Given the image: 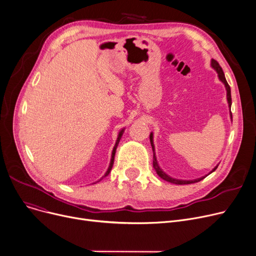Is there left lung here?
I'll list each match as a JSON object with an SVG mask.
<instances>
[{
    "label": "left lung",
    "instance_id": "left-lung-1",
    "mask_svg": "<svg viewBox=\"0 0 256 256\" xmlns=\"http://www.w3.org/2000/svg\"><path fill=\"white\" fill-rule=\"evenodd\" d=\"M211 66L217 71V73H218V78H219V80L224 84V86H225V88H226V92H228V106H230V108H232V95H230V84H228V82H226V80H225V76H224V73H223V70H222V68H221V66L219 65V63L216 61V60H214V58H212V61H211ZM230 118H232V112H230ZM150 142H151V146H152V148H153V168H155V170H156V172H157V174L161 178H163L164 181H168V182H170V183H172V184H176V185H185V184H192V183H196V182H200V181H202V178H204L206 176H202V178H196V180H192V181H184V180H176V178H170V176H168L166 174H165L160 168H159V165H158V162H157V159H156V156H155V146H154V142H153V133H151L150 134ZM218 168V165L211 172H215L216 170V168ZM210 172V174H211Z\"/></svg>",
    "mask_w": 256,
    "mask_h": 256
}]
</instances>
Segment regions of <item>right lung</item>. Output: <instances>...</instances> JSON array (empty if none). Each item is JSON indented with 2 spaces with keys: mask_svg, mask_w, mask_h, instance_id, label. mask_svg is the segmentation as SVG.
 <instances>
[{
  "mask_svg": "<svg viewBox=\"0 0 256 256\" xmlns=\"http://www.w3.org/2000/svg\"><path fill=\"white\" fill-rule=\"evenodd\" d=\"M123 132H124V129H122L121 131L118 132V140H116V144H114V150H112V159H110V166H108V172H105V174H104V176H108L110 174V170H112V164H114V154H116V146H118V142H120V140H121V138H122V135H123ZM104 176H102V178H104ZM101 180V178H100Z\"/></svg>",
  "mask_w": 256,
  "mask_h": 256,
  "instance_id": "right-lung-1",
  "label": "right lung"
}]
</instances>
